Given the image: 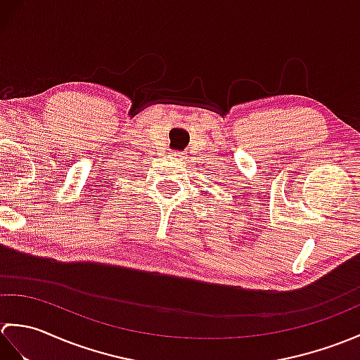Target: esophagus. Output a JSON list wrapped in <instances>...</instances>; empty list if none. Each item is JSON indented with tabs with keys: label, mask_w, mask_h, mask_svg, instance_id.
<instances>
[{
	"label": "esophagus",
	"mask_w": 360,
	"mask_h": 360,
	"mask_svg": "<svg viewBox=\"0 0 360 360\" xmlns=\"http://www.w3.org/2000/svg\"><path fill=\"white\" fill-rule=\"evenodd\" d=\"M172 158H173L174 162L182 164L187 159V155H186V153H182V151H173L172 153Z\"/></svg>",
	"instance_id": "1"
}]
</instances>
